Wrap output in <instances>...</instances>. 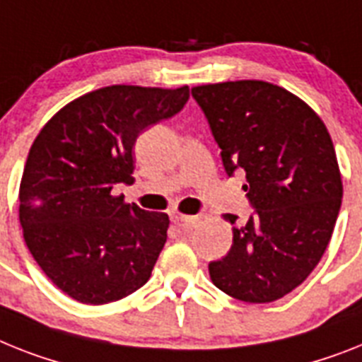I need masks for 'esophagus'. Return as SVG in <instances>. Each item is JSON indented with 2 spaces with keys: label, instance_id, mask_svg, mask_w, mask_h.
Here are the masks:
<instances>
[{
  "label": "esophagus",
  "instance_id": "1",
  "mask_svg": "<svg viewBox=\"0 0 362 362\" xmlns=\"http://www.w3.org/2000/svg\"><path fill=\"white\" fill-rule=\"evenodd\" d=\"M174 222H177L179 226H183V228H187V229H194V228H198L199 216H187V214H175Z\"/></svg>",
  "mask_w": 362,
  "mask_h": 362
}]
</instances>
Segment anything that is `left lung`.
Instances as JSON below:
<instances>
[{
    "label": "left lung",
    "instance_id": "1",
    "mask_svg": "<svg viewBox=\"0 0 362 362\" xmlns=\"http://www.w3.org/2000/svg\"><path fill=\"white\" fill-rule=\"evenodd\" d=\"M192 98L228 175L246 172L242 188L255 209L233 228L228 255L209 264L211 279L235 300H279L315 270L335 229L342 179L327 127L305 101L267 81L194 86Z\"/></svg>",
    "mask_w": 362,
    "mask_h": 362
}]
</instances>
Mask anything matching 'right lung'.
<instances>
[{
    "label": "right lung",
    "instance_id": "add662e5",
    "mask_svg": "<svg viewBox=\"0 0 362 362\" xmlns=\"http://www.w3.org/2000/svg\"><path fill=\"white\" fill-rule=\"evenodd\" d=\"M188 95V86H105L70 101L37 134L20 223L33 259L74 300L103 305L148 283L168 214L129 205L112 188L133 181L139 134L177 115Z\"/></svg>",
    "mask_w": 362,
    "mask_h": 362
}]
</instances>
